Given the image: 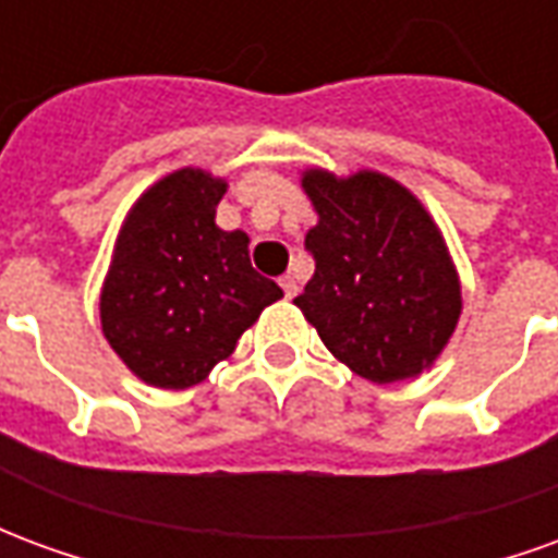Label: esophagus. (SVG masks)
<instances>
[{
	"mask_svg": "<svg viewBox=\"0 0 558 558\" xmlns=\"http://www.w3.org/2000/svg\"><path fill=\"white\" fill-rule=\"evenodd\" d=\"M280 290H283L287 299H295V295H299V280L292 278V275H283V278H280Z\"/></svg>",
	"mask_w": 558,
	"mask_h": 558,
	"instance_id": "34e87169",
	"label": "esophagus"
}]
</instances>
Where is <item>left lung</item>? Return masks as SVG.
Here are the masks:
<instances>
[{
    "instance_id": "left-lung-1",
    "label": "left lung",
    "mask_w": 558,
    "mask_h": 558,
    "mask_svg": "<svg viewBox=\"0 0 558 558\" xmlns=\"http://www.w3.org/2000/svg\"><path fill=\"white\" fill-rule=\"evenodd\" d=\"M319 223L304 235L314 278L295 299L328 352L371 383L430 367L460 319V280L433 218L383 172L307 170Z\"/></svg>"
}]
</instances>
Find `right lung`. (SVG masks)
<instances>
[{
	"instance_id": "obj_1",
	"label": "right lung",
	"mask_w": 558,
	"mask_h": 558,
	"mask_svg": "<svg viewBox=\"0 0 558 558\" xmlns=\"http://www.w3.org/2000/svg\"><path fill=\"white\" fill-rule=\"evenodd\" d=\"M227 182L184 167L131 208L101 292L116 355L158 388H191L230 359L283 290L251 266L247 235L215 223Z\"/></svg>"
}]
</instances>
